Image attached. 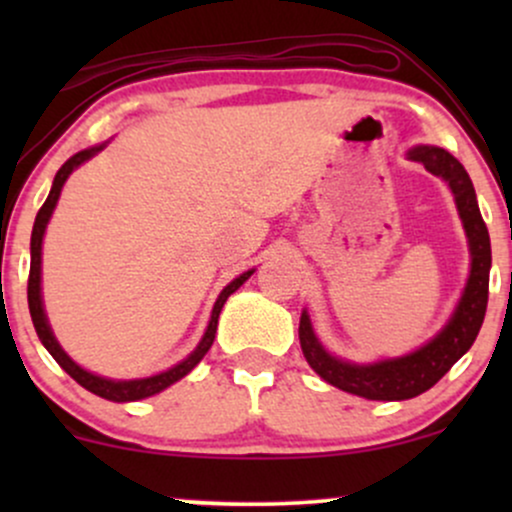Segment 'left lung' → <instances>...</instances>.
<instances>
[{
    "instance_id": "1",
    "label": "left lung",
    "mask_w": 512,
    "mask_h": 512,
    "mask_svg": "<svg viewBox=\"0 0 512 512\" xmlns=\"http://www.w3.org/2000/svg\"><path fill=\"white\" fill-rule=\"evenodd\" d=\"M407 158L421 163L428 173L448 182L469 240L472 267H469L467 286H464L460 303H457L448 325L421 349L375 363H349L332 356L315 337L308 310H303L301 327H298L305 361L325 383L351 392V395L378 399V402H399V399H411L431 390L455 366L457 358L467 354L469 346L474 344L481 322H484L486 303H489L491 240L489 228L481 219L477 192H474L467 170L450 151L440 149V146H414L409 149Z\"/></svg>"
}]
</instances>
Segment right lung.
I'll return each instance as SVG.
<instances>
[{"label":"right lung","instance_id":"obj_1","mask_svg":"<svg viewBox=\"0 0 512 512\" xmlns=\"http://www.w3.org/2000/svg\"><path fill=\"white\" fill-rule=\"evenodd\" d=\"M105 144H108V142H105ZM105 144H98V146H91V149L79 151V154H74L60 170H57L55 180H52L50 195H48V199H45L43 207H40L38 216H35L33 233H31V274H28V308H31V320H33L35 332H38V339L43 342L45 349L50 351L52 358H55V361L60 363V366L67 370L69 375H72L76 383H79L81 387H86V390L93 392V395L110 399V402H137V399L158 395L161 390H166V387L178 383L180 378H185V375L190 373V370L195 368L199 361H202L204 354H207V351L211 349V344H214L216 325H219V313H221L223 303L228 301V296H231V293H236L240 286H243L245 281L250 279L255 269H250V272H243L238 276V279H233L231 284H228L226 289L219 293V298H216V303H214V310H211V320H209L207 332H204L202 342H199L197 349L192 351V354L187 356L185 361H180L178 366L163 370V373H158V375H151V378L108 380V378H101V375L88 373V370L81 368L79 363H74L72 358L67 356V351L62 349L60 342L55 339V334H52V330H50L48 315H45L43 293H40V255H43L45 228H48L52 211H55V207H57V199H60L64 182H67L69 175H72V170L79 168L81 163H86L91 156H96L98 151H103Z\"/></svg>","mask_w":512,"mask_h":512}]
</instances>
